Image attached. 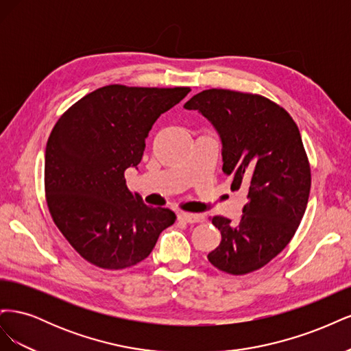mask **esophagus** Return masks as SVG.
<instances>
[{"mask_svg": "<svg viewBox=\"0 0 351 351\" xmlns=\"http://www.w3.org/2000/svg\"><path fill=\"white\" fill-rule=\"evenodd\" d=\"M178 221H183V222H189V224H196V222L204 221V217L197 215V214H187V212H180L177 215Z\"/></svg>", "mask_w": 351, "mask_h": 351, "instance_id": "34e87169", "label": "esophagus"}]
</instances>
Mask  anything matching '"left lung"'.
<instances>
[{
    "instance_id": "left-lung-1",
    "label": "left lung",
    "mask_w": 351,
    "mask_h": 351,
    "mask_svg": "<svg viewBox=\"0 0 351 351\" xmlns=\"http://www.w3.org/2000/svg\"><path fill=\"white\" fill-rule=\"evenodd\" d=\"M184 108L214 124L222 141V171L232 178V190H247L239 224L210 218L221 243L208 261L231 275L258 271L290 243L309 200L311 164L299 127L278 104L258 93L206 89Z\"/></svg>"
}]
</instances>
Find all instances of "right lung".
Wrapping results in <instances>:
<instances>
[{"mask_svg":"<svg viewBox=\"0 0 351 351\" xmlns=\"http://www.w3.org/2000/svg\"><path fill=\"white\" fill-rule=\"evenodd\" d=\"M190 88L108 84L62 114L45 151V197L52 221L80 256L102 269H124L149 256L174 224L167 208L145 205L124 171L142 161L158 117Z\"/></svg>","mask_w":351,"mask_h":351,"instance_id":"right-lung-1","label":"right lung"}]
</instances>
